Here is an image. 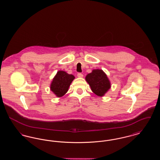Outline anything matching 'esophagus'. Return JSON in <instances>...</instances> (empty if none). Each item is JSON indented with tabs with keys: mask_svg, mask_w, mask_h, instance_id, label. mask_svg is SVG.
<instances>
[{
	"mask_svg": "<svg viewBox=\"0 0 160 160\" xmlns=\"http://www.w3.org/2000/svg\"><path fill=\"white\" fill-rule=\"evenodd\" d=\"M77 77H79V78H82V77H83V74H82V73H78V74H77Z\"/></svg>",
	"mask_w": 160,
	"mask_h": 160,
	"instance_id": "34e87169",
	"label": "esophagus"
}]
</instances>
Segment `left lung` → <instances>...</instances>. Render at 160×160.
Wrapping results in <instances>:
<instances>
[{
    "instance_id": "8db88e82",
    "label": "left lung",
    "mask_w": 160,
    "mask_h": 160,
    "mask_svg": "<svg viewBox=\"0 0 160 160\" xmlns=\"http://www.w3.org/2000/svg\"><path fill=\"white\" fill-rule=\"evenodd\" d=\"M92 91L99 97H102L111 87L110 82L102 69H93L85 78Z\"/></svg>"
}]
</instances>
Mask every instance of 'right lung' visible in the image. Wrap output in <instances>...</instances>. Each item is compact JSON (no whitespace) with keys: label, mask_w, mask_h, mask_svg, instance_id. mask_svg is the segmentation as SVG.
<instances>
[{"label":"right lung","mask_w":160,"mask_h":160,"mask_svg":"<svg viewBox=\"0 0 160 160\" xmlns=\"http://www.w3.org/2000/svg\"><path fill=\"white\" fill-rule=\"evenodd\" d=\"M74 78L73 75L63 71H59L52 80L50 90L57 97H62L68 92L69 87Z\"/></svg>","instance_id":"obj_1"}]
</instances>
